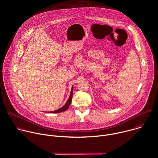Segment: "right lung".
Segmentation results:
<instances>
[{
	"label": "right lung",
	"instance_id": "add662e5",
	"mask_svg": "<svg viewBox=\"0 0 158 158\" xmlns=\"http://www.w3.org/2000/svg\"><path fill=\"white\" fill-rule=\"evenodd\" d=\"M73 85L72 86V89H71V91H70V96L67 100V101L66 102V103L65 104V105L64 106H62L61 108L56 110H54V111H45L47 113H60V112H62V111H65L70 105L71 104V102H72V96H73Z\"/></svg>",
	"mask_w": 158,
	"mask_h": 158
}]
</instances>
